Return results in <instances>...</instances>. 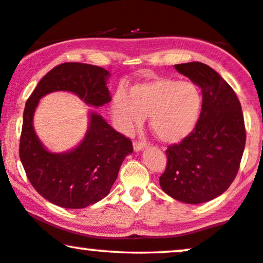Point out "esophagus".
I'll return each instance as SVG.
<instances>
[{
  "label": "esophagus",
  "instance_id": "1",
  "mask_svg": "<svg viewBox=\"0 0 263 263\" xmlns=\"http://www.w3.org/2000/svg\"><path fill=\"white\" fill-rule=\"evenodd\" d=\"M144 146H146L145 142H137V141L134 142V149H135L136 153L141 152V150L144 148Z\"/></svg>",
  "mask_w": 263,
  "mask_h": 263
}]
</instances>
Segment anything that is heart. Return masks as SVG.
<instances>
[{
    "label": "heart",
    "instance_id": "heart-1",
    "mask_svg": "<svg viewBox=\"0 0 263 263\" xmlns=\"http://www.w3.org/2000/svg\"><path fill=\"white\" fill-rule=\"evenodd\" d=\"M202 108L199 87L192 82L172 78L138 83L127 95L120 91L113 100V113L125 131L138 127L149 117L152 132L167 144L184 141L194 132Z\"/></svg>",
    "mask_w": 263,
    "mask_h": 263
}]
</instances>
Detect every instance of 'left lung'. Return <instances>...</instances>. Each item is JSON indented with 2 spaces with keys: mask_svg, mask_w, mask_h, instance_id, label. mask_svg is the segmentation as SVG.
<instances>
[{
  "mask_svg": "<svg viewBox=\"0 0 263 263\" xmlns=\"http://www.w3.org/2000/svg\"><path fill=\"white\" fill-rule=\"evenodd\" d=\"M174 67L201 87L203 108L194 132L167 148L160 186L177 201L198 204L232 184L246 146V125L239 100L218 72L202 62Z\"/></svg>",
  "mask_w": 263,
  "mask_h": 263,
  "instance_id": "obj_1",
  "label": "left lung"
}]
</instances>
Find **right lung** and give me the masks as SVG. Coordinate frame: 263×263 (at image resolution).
Returning <instances> with one entry per match:
<instances>
[{
    "label": "right lung",
    "instance_id": "1",
    "mask_svg": "<svg viewBox=\"0 0 263 263\" xmlns=\"http://www.w3.org/2000/svg\"><path fill=\"white\" fill-rule=\"evenodd\" d=\"M110 73L102 67L66 62L48 72L26 101L19 155L30 183L42 197L62 208L80 209L109 194L132 142L96 111L89 113L83 141L66 153H51L33 128V115L42 97L55 91L76 93L87 106L102 107L111 100L107 87Z\"/></svg>",
    "mask_w": 263,
    "mask_h": 263
}]
</instances>
